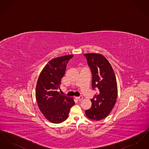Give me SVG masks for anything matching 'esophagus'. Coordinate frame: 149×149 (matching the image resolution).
I'll use <instances>...</instances> for the list:
<instances>
[{
    "label": "esophagus",
    "instance_id": "1",
    "mask_svg": "<svg viewBox=\"0 0 149 149\" xmlns=\"http://www.w3.org/2000/svg\"><path fill=\"white\" fill-rule=\"evenodd\" d=\"M75 98L77 99H78V100H80L83 99V96H82V95H80L79 97H75Z\"/></svg>",
    "mask_w": 149,
    "mask_h": 149
}]
</instances>
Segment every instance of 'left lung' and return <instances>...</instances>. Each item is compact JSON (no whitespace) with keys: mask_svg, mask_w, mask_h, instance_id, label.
<instances>
[{"mask_svg":"<svg viewBox=\"0 0 149 149\" xmlns=\"http://www.w3.org/2000/svg\"><path fill=\"white\" fill-rule=\"evenodd\" d=\"M87 63L92 74V88L98 92L91 99V109L86 110L88 118L100 120L107 117L116 104L117 98L116 78L109 61L99 54H85Z\"/></svg>","mask_w":149,"mask_h":149,"instance_id":"8db88e82","label":"left lung"}]
</instances>
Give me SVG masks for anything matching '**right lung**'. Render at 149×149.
<instances>
[{
    "label": "right lung",
    "instance_id": "add662e5",
    "mask_svg": "<svg viewBox=\"0 0 149 149\" xmlns=\"http://www.w3.org/2000/svg\"><path fill=\"white\" fill-rule=\"evenodd\" d=\"M73 56L68 55L51 60L41 72L37 82L36 98L40 110L54 123L66 120L70 108L75 104L73 98L61 95L57 91L60 89L66 65Z\"/></svg>",
    "mask_w": 149,
    "mask_h": 149
}]
</instances>
